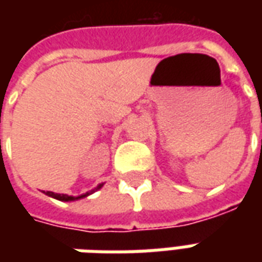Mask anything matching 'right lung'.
<instances>
[{"instance_id":"1","label":"right lung","mask_w":262,"mask_h":262,"mask_svg":"<svg viewBox=\"0 0 262 262\" xmlns=\"http://www.w3.org/2000/svg\"><path fill=\"white\" fill-rule=\"evenodd\" d=\"M101 187H102V184H101V185H98L95 189H99ZM91 192H92V191H91ZM91 192H86V193H84V195H81V196H77V198L69 196V195H64V193H54V192H50V191H48V192H46V195L54 198V199H59V201H64V202H69V201H75V199H80V198L88 196V195H90Z\"/></svg>"}]
</instances>
